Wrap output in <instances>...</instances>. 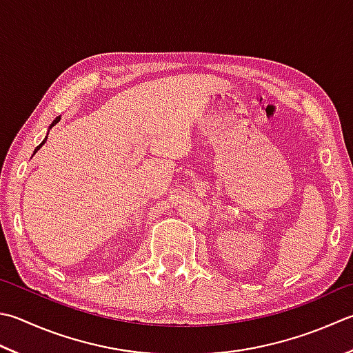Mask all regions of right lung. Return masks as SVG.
I'll return each instance as SVG.
<instances>
[{
  "label": "right lung",
  "instance_id": "1",
  "mask_svg": "<svg viewBox=\"0 0 353 353\" xmlns=\"http://www.w3.org/2000/svg\"><path fill=\"white\" fill-rule=\"evenodd\" d=\"M59 121H61V116H58V117H57V119H54V121L52 122V125H50V128H52V127H54V125H57V123H58ZM46 141H47V137H46V139H44L43 142H41V143L38 145V147H37V148H34V153H37V151H38V150H39L41 147H43V145L46 143ZM34 153H33V154H34Z\"/></svg>",
  "mask_w": 353,
  "mask_h": 353
}]
</instances>
